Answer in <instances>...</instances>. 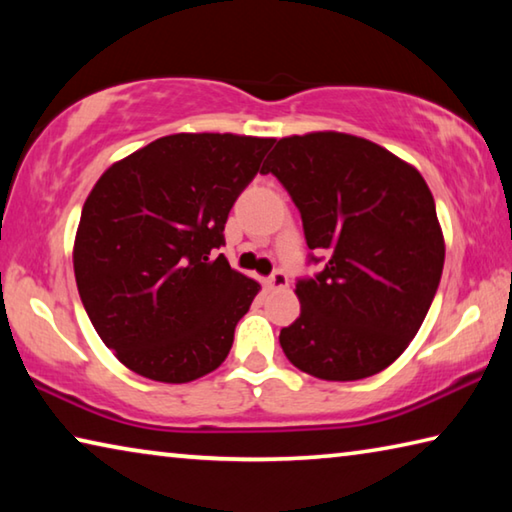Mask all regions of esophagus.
I'll return each mask as SVG.
<instances>
[{
    "label": "esophagus",
    "mask_w": 512,
    "mask_h": 512,
    "mask_svg": "<svg viewBox=\"0 0 512 512\" xmlns=\"http://www.w3.org/2000/svg\"><path fill=\"white\" fill-rule=\"evenodd\" d=\"M266 287H268V289H287V287H289V277H287V273L275 271L271 277H266Z\"/></svg>",
    "instance_id": "esophagus-1"
}]
</instances>
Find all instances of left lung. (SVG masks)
Segmentation results:
<instances>
[{"instance_id": "obj_1", "label": "left lung", "mask_w": 512, "mask_h": 512, "mask_svg": "<svg viewBox=\"0 0 512 512\" xmlns=\"http://www.w3.org/2000/svg\"><path fill=\"white\" fill-rule=\"evenodd\" d=\"M262 173L287 189L309 250L326 257L296 282L300 316L282 327L284 354L325 381L377 375L409 348L443 275L427 183L379 144L334 131L282 137Z\"/></svg>"}]
</instances>
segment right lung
<instances>
[{"label":"right lung","mask_w":512,"mask_h":512,"mask_svg":"<svg viewBox=\"0 0 512 512\" xmlns=\"http://www.w3.org/2000/svg\"><path fill=\"white\" fill-rule=\"evenodd\" d=\"M271 137L178 133L103 173L74 241L94 329L137 375L187 384L221 366L259 284L214 250Z\"/></svg>","instance_id":"add662e5"}]
</instances>
